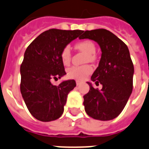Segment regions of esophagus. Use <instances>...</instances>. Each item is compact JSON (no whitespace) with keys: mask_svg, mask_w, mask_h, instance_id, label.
Listing matches in <instances>:
<instances>
[{"mask_svg":"<svg viewBox=\"0 0 149 149\" xmlns=\"http://www.w3.org/2000/svg\"><path fill=\"white\" fill-rule=\"evenodd\" d=\"M81 84H82L81 81H76V84H77V86H78V85H81Z\"/></svg>","mask_w":149,"mask_h":149,"instance_id":"1","label":"esophagus"}]
</instances>
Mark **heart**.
Wrapping results in <instances>:
<instances>
[{
    "label": "heart",
    "instance_id": "heart-1",
    "mask_svg": "<svg viewBox=\"0 0 149 149\" xmlns=\"http://www.w3.org/2000/svg\"><path fill=\"white\" fill-rule=\"evenodd\" d=\"M75 47L79 51L83 52L88 55V61L94 60V55L96 52V46L91 40H82L77 42ZM61 59L65 65H68L71 61V49L69 46H65L61 52ZM92 68L89 65L73 66L68 69V77L73 79L82 81L87 77L88 74L91 73Z\"/></svg>",
    "mask_w": 149,
    "mask_h": 149
}]
</instances>
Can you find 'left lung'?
Instances as JSON below:
<instances>
[{"label": "left lung", "instance_id": "obj_1", "mask_svg": "<svg viewBox=\"0 0 149 149\" xmlns=\"http://www.w3.org/2000/svg\"><path fill=\"white\" fill-rule=\"evenodd\" d=\"M97 42L102 54L99 65L91 76L101 90L87 82L90 91L84 96V110L95 120L107 121L117 117L125 107L132 91L134 66L127 45L105 29L87 30L79 37Z\"/></svg>", "mask_w": 149, "mask_h": 149}]
</instances>
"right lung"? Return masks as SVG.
Segmentation results:
<instances>
[{"label": "right lung", "mask_w": 149, "mask_h": 149, "mask_svg": "<svg viewBox=\"0 0 149 149\" xmlns=\"http://www.w3.org/2000/svg\"><path fill=\"white\" fill-rule=\"evenodd\" d=\"M82 30L52 29L36 38L26 49L20 65V92L29 113L42 122L57 120L62 115L68 94L74 88V80L58 86L52 81L65 75L61 52Z\"/></svg>", "instance_id": "obj_1"}]
</instances>
